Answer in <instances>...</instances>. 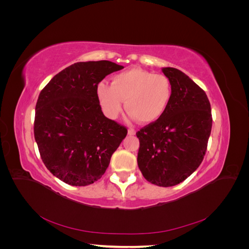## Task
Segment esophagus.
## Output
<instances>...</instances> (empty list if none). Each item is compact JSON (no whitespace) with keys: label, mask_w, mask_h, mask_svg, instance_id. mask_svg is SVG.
<instances>
[{"label":"esophagus","mask_w":249,"mask_h":249,"mask_svg":"<svg viewBox=\"0 0 249 249\" xmlns=\"http://www.w3.org/2000/svg\"><path fill=\"white\" fill-rule=\"evenodd\" d=\"M127 133H129V135H135V134H136V131L132 129V127H130L129 131H127Z\"/></svg>","instance_id":"obj_1"}]
</instances>
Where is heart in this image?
<instances>
[{
  "label": "heart",
  "instance_id": "1",
  "mask_svg": "<svg viewBox=\"0 0 249 249\" xmlns=\"http://www.w3.org/2000/svg\"><path fill=\"white\" fill-rule=\"evenodd\" d=\"M172 95L170 80L162 73L131 69L115 74L111 84L102 81L96 85V96L109 118L115 119L124 108L139 123L150 124L166 111Z\"/></svg>",
  "mask_w": 249,
  "mask_h": 249
}]
</instances>
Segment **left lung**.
I'll use <instances>...</instances> for the list:
<instances>
[{"label":"left lung","mask_w":249,"mask_h":249,"mask_svg":"<svg viewBox=\"0 0 249 249\" xmlns=\"http://www.w3.org/2000/svg\"><path fill=\"white\" fill-rule=\"evenodd\" d=\"M171 83L172 95L164 114L136 133L137 162L147 182L176 186L198 168L212 130V113L206 92L173 67L162 70Z\"/></svg>","instance_id":"obj_1"}]
</instances>
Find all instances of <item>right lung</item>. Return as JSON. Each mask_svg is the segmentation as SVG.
<instances>
[{"instance_id":"right-lung-1","label":"right lung","mask_w":249,"mask_h":249,"mask_svg":"<svg viewBox=\"0 0 249 249\" xmlns=\"http://www.w3.org/2000/svg\"><path fill=\"white\" fill-rule=\"evenodd\" d=\"M123 69L107 60L77 62L40 91L34 137L42 162L62 182L71 186L96 182L126 136L124 125L104 115L96 96V85Z\"/></svg>"}]
</instances>
